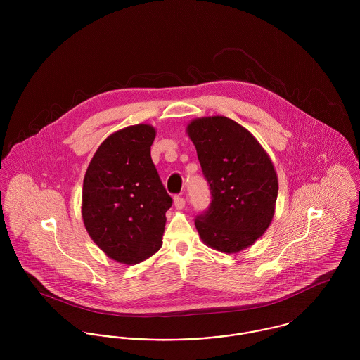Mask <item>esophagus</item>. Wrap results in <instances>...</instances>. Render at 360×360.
Listing matches in <instances>:
<instances>
[{
    "mask_svg": "<svg viewBox=\"0 0 360 360\" xmlns=\"http://www.w3.org/2000/svg\"><path fill=\"white\" fill-rule=\"evenodd\" d=\"M173 202H174V207H176V209H179V210H180V209H183V207L186 206V200H184L183 197H179V195L173 198Z\"/></svg>",
    "mask_w": 360,
    "mask_h": 360,
    "instance_id": "obj_1",
    "label": "esophagus"
}]
</instances>
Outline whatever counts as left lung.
Here are the masks:
<instances>
[{"label":"left lung","instance_id":"1","mask_svg":"<svg viewBox=\"0 0 360 360\" xmlns=\"http://www.w3.org/2000/svg\"><path fill=\"white\" fill-rule=\"evenodd\" d=\"M186 130L212 194L195 227L207 247L237 254L260 238L273 220L278 194L274 165L257 139L226 116L197 117Z\"/></svg>","mask_w":360,"mask_h":360}]
</instances>
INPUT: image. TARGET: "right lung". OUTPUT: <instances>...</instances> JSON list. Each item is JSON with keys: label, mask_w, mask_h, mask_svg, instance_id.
Here are the masks:
<instances>
[{"label": "right lung", "mask_w": 360, "mask_h": 360, "mask_svg": "<svg viewBox=\"0 0 360 360\" xmlns=\"http://www.w3.org/2000/svg\"><path fill=\"white\" fill-rule=\"evenodd\" d=\"M155 136L146 123L112 133L84 174V227L106 257L129 266L159 251L172 206L151 159Z\"/></svg>", "instance_id": "add662e5"}]
</instances>
